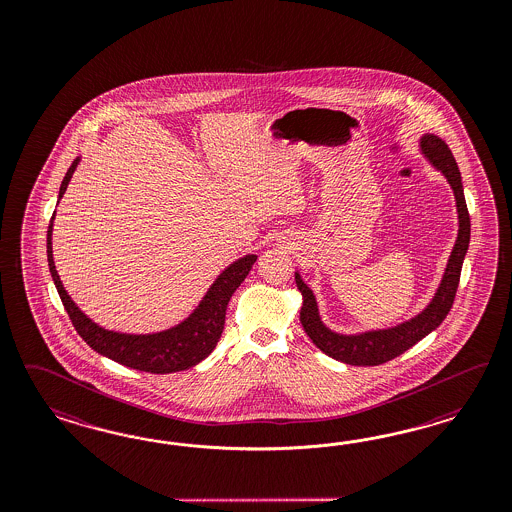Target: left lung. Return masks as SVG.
<instances>
[{
	"label": "left lung",
	"instance_id": "obj_1",
	"mask_svg": "<svg viewBox=\"0 0 512 512\" xmlns=\"http://www.w3.org/2000/svg\"><path fill=\"white\" fill-rule=\"evenodd\" d=\"M419 146L420 154L426 157V161L434 167L435 171L441 172L447 178L456 199V212H458V236H456L454 248L450 251L441 283L430 304L420 311L419 315L403 321L400 325L366 330L357 334H340L323 323L317 298L300 276V272L298 270L295 272L296 287L302 293L300 323L304 326L306 334L317 345V349H321L325 355L351 366H377L392 358L400 357L409 347L426 338L443 323L456 296L460 272H462V264H464L465 253L469 248V236H471L462 174L458 171L456 159L450 152L449 146L439 137L424 135L420 137Z\"/></svg>",
	"mask_w": 512,
	"mask_h": 512
}]
</instances>
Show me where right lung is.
Returning a JSON list of instances; mask_svg holds the SVG:
<instances>
[{"label": "right lung", "instance_id": "1", "mask_svg": "<svg viewBox=\"0 0 512 512\" xmlns=\"http://www.w3.org/2000/svg\"><path fill=\"white\" fill-rule=\"evenodd\" d=\"M78 161L80 157L73 161V165L65 174L58 201L62 199L65 189L69 186L73 172L78 167ZM54 216L50 219L47 233L48 268L71 323L80 334V338L86 341L93 351L140 372L172 373L197 366L216 349L225 325L227 304L234 291L248 276L251 266L257 261V255L249 253L240 257L238 261H234L233 264H229L210 285L199 306L182 323L154 334H124V332L107 330L93 323L88 315L78 310L77 304L63 289L62 279L58 276L54 257H52Z\"/></svg>", "mask_w": 512, "mask_h": 512}]
</instances>
